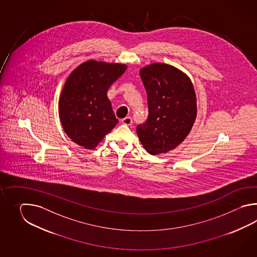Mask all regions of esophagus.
Wrapping results in <instances>:
<instances>
[{"instance_id": "obj_1", "label": "esophagus", "mask_w": 257, "mask_h": 257, "mask_svg": "<svg viewBox=\"0 0 257 257\" xmlns=\"http://www.w3.org/2000/svg\"><path fill=\"white\" fill-rule=\"evenodd\" d=\"M121 122H122V124H124L126 126H131V124H132V118L130 117V116H126L125 118H123Z\"/></svg>"}]
</instances>
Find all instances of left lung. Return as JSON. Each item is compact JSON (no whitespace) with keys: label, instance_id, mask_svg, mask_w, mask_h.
<instances>
[{"label":"left lung","instance_id":"obj_1","mask_svg":"<svg viewBox=\"0 0 257 257\" xmlns=\"http://www.w3.org/2000/svg\"><path fill=\"white\" fill-rule=\"evenodd\" d=\"M148 95L147 121L137 126L142 146L153 155L184 142L197 117V97L190 78L174 66L153 63L140 71Z\"/></svg>","mask_w":257,"mask_h":257}]
</instances>
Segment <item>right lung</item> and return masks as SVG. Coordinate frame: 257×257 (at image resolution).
<instances>
[{"instance_id":"right-lung-1","label":"right lung","mask_w":257,"mask_h":257,"mask_svg":"<svg viewBox=\"0 0 257 257\" xmlns=\"http://www.w3.org/2000/svg\"><path fill=\"white\" fill-rule=\"evenodd\" d=\"M126 70V64L89 60L67 78L59 114L66 134L78 145L93 150L118 120L107 91Z\"/></svg>"}]
</instances>
